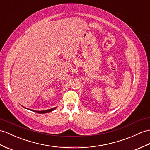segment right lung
<instances>
[{"instance_id": "1", "label": "right lung", "mask_w": 150, "mask_h": 150, "mask_svg": "<svg viewBox=\"0 0 150 150\" xmlns=\"http://www.w3.org/2000/svg\"><path fill=\"white\" fill-rule=\"evenodd\" d=\"M57 108H52V109H47V110H45V111H35V110H32V111L34 112H35L37 113H40V114H43V113H47V112H50L53 111V110H54Z\"/></svg>"}]
</instances>
